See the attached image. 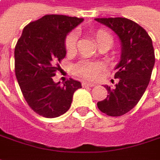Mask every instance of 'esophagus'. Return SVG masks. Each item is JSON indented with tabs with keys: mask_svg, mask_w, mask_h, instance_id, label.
Segmentation results:
<instances>
[{
	"mask_svg": "<svg viewBox=\"0 0 160 160\" xmlns=\"http://www.w3.org/2000/svg\"><path fill=\"white\" fill-rule=\"evenodd\" d=\"M94 86H96V84L92 82H86V81L82 82V87H94Z\"/></svg>",
	"mask_w": 160,
	"mask_h": 160,
	"instance_id": "34e87169",
	"label": "esophagus"
}]
</instances>
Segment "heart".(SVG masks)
Instances as JSON below:
<instances>
[{"label":"heart","instance_id":"1","mask_svg":"<svg viewBox=\"0 0 160 160\" xmlns=\"http://www.w3.org/2000/svg\"><path fill=\"white\" fill-rule=\"evenodd\" d=\"M94 39L95 42L98 45V47L101 48L103 46H109L111 47L113 43V39L112 35L102 29H98L94 32ZM78 37L74 32H72L67 34L64 39V48L67 53H72L76 48ZM103 68L101 63L97 62H92L88 60H81L80 62L74 64L73 66V72L76 75L82 77L87 80H94L96 79L101 71Z\"/></svg>","mask_w":160,"mask_h":160}]
</instances>
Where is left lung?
Here are the masks:
<instances>
[{
	"mask_svg": "<svg viewBox=\"0 0 160 160\" xmlns=\"http://www.w3.org/2000/svg\"><path fill=\"white\" fill-rule=\"evenodd\" d=\"M96 20L114 31L121 42V59L114 75L118 82L113 88L105 86L109 95L97 102L102 112L118 117L131 111L145 92L155 63L154 48L148 32L132 20L125 18Z\"/></svg>",
	"mask_w": 160,
	"mask_h": 160,
	"instance_id": "obj_1",
	"label": "left lung"
}]
</instances>
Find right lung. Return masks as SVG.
Instances as JSON below:
<instances>
[{
  "label": "right lung",
  "mask_w": 160,
  "mask_h": 160,
  "mask_svg": "<svg viewBox=\"0 0 160 160\" xmlns=\"http://www.w3.org/2000/svg\"><path fill=\"white\" fill-rule=\"evenodd\" d=\"M83 18L46 15L25 26L15 47V73L31 109L45 118H57L69 110L80 81L69 79L63 86L53 77L65 57L64 39Z\"/></svg>",
  "instance_id": "add662e5"
}]
</instances>
